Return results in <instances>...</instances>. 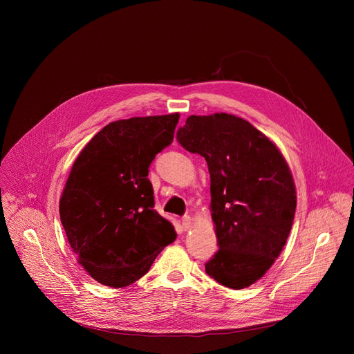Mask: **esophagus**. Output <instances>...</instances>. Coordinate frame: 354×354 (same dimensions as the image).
I'll use <instances>...</instances> for the list:
<instances>
[{
	"label": "esophagus",
	"instance_id": "esophagus-1",
	"mask_svg": "<svg viewBox=\"0 0 354 354\" xmlns=\"http://www.w3.org/2000/svg\"><path fill=\"white\" fill-rule=\"evenodd\" d=\"M190 227H192V218H190L189 216H185V217L182 218V228H183L185 231H187Z\"/></svg>",
	"mask_w": 354,
	"mask_h": 354
}]
</instances>
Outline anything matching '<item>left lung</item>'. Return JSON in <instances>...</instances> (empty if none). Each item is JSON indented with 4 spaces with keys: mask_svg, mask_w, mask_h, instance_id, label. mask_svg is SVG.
<instances>
[{
    "mask_svg": "<svg viewBox=\"0 0 354 354\" xmlns=\"http://www.w3.org/2000/svg\"><path fill=\"white\" fill-rule=\"evenodd\" d=\"M176 138L210 172L218 250L206 273L234 290L249 287L270 269L291 231L297 196L288 165L263 133L234 115H193Z\"/></svg>",
    "mask_w": 354,
    "mask_h": 354,
    "instance_id": "obj_1",
    "label": "left lung"
}]
</instances>
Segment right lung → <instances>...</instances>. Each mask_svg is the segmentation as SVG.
<instances>
[{"instance_id": "1", "label": "right lung", "mask_w": 354, "mask_h": 354, "mask_svg": "<svg viewBox=\"0 0 354 354\" xmlns=\"http://www.w3.org/2000/svg\"><path fill=\"white\" fill-rule=\"evenodd\" d=\"M179 115L109 123L75 160L60 198V220L78 262L109 287L142 277L176 238L154 206L148 168L174 141Z\"/></svg>"}]
</instances>
